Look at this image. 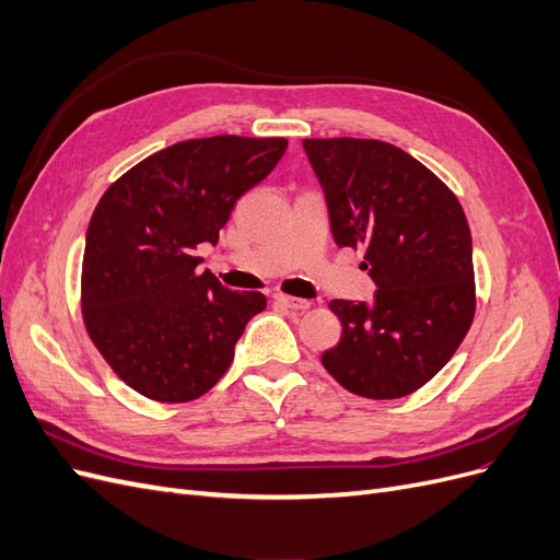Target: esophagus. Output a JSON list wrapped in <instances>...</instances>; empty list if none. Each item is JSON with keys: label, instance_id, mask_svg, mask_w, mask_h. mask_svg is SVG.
<instances>
[{"label": "esophagus", "instance_id": "34e87169", "mask_svg": "<svg viewBox=\"0 0 560 560\" xmlns=\"http://www.w3.org/2000/svg\"><path fill=\"white\" fill-rule=\"evenodd\" d=\"M276 301L280 303L282 308H290V311H306V308H311V301H306V299H296V296L276 294Z\"/></svg>", "mask_w": 560, "mask_h": 560}]
</instances>
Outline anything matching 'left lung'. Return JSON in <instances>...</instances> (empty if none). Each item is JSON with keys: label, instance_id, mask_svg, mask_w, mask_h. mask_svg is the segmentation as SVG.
<instances>
[{"label": "left lung", "instance_id": "1", "mask_svg": "<svg viewBox=\"0 0 560 560\" xmlns=\"http://www.w3.org/2000/svg\"><path fill=\"white\" fill-rule=\"evenodd\" d=\"M338 247L364 249L374 303L334 299L341 341L322 364L350 393L399 399L444 369L471 327V233L455 194L381 140H303Z\"/></svg>", "mask_w": 560, "mask_h": 560}]
</instances>
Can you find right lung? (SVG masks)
<instances>
[{
    "label": "right lung",
    "mask_w": 560,
    "mask_h": 560,
    "mask_svg": "<svg viewBox=\"0 0 560 560\" xmlns=\"http://www.w3.org/2000/svg\"><path fill=\"white\" fill-rule=\"evenodd\" d=\"M284 138L186 140L156 151L100 198L86 231L81 313L114 374L154 401L198 399L226 374L261 292H233L196 249L273 171Z\"/></svg>",
    "instance_id": "obj_1"
}]
</instances>
